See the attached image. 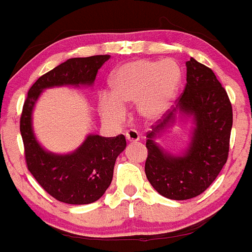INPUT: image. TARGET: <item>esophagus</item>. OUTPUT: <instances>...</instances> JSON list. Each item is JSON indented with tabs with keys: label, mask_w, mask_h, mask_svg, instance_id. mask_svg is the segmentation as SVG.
Returning <instances> with one entry per match:
<instances>
[{
	"label": "esophagus",
	"mask_w": 252,
	"mask_h": 252,
	"mask_svg": "<svg viewBox=\"0 0 252 252\" xmlns=\"http://www.w3.org/2000/svg\"><path fill=\"white\" fill-rule=\"evenodd\" d=\"M126 140L129 142H136L139 141V139H140V135H139V133L136 130H128L126 133Z\"/></svg>",
	"instance_id": "1"
}]
</instances>
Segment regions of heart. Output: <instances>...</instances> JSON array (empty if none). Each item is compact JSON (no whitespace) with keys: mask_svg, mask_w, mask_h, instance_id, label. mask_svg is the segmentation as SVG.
<instances>
[{"mask_svg":"<svg viewBox=\"0 0 252 252\" xmlns=\"http://www.w3.org/2000/svg\"><path fill=\"white\" fill-rule=\"evenodd\" d=\"M182 84V69L173 60H135L119 65L108 79L111 95L98 98L105 121L121 124L126 106L135 105L144 122L159 121L171 110Z\"/></svg>","mask_w":252,"mask_h":252,"instance_id":"obj_1","label":"heart"}]
</instances>
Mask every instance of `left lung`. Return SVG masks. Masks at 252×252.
<instances>
[{"instance_id":"obj_1","label":"left lung","mask_w":252,"mask_h":252,"mask_svg":"<svg viewBox=\"0 0 252 252\" xmlns=\"http://www.w3.org/2000/svg\"><path fill=\"white\" fill-rule=\"evenodd\" d=\"M185 65L187 85L177 106L146 135L145 173L154 189L171 200L192 199L215 182L227 162L233 126L229 97L212 69L192 57ZM177 116L194 126L188 146L174 154L156 139L173 127Z\"/></svg>"}]
</instances>
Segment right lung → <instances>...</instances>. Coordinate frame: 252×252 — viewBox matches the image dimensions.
Instances as JSON below:
<instances>
[{
    "mask_svg": "<svg viewBox=\"0 0 252 252\" xmlns=\"http://www.w3.org/2000/svg\"><path fill=\"white\" fill-rule=\"evenodd\" d=\"M111 56L69 58L40 77L30 88L20 117V134L30 173L56 200L69 205L95 202L105 194L113 178L117 157L126 147L124 135L105 138L89 134L69 154L45 149L34 133L32 112L44 90L56 86H91L98 69Z\"/></svg>",
    "mask_w": 252,
    "mask_h": 252,
    "instance_id": "obj_1",
    "label": "right lung"
}]
</instances>
